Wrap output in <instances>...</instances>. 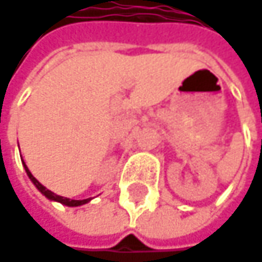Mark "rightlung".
Masks as SVG:
<instances>
[{
	"instance_id": "obj_1",
	"label": "right lung",
	"mask_w": 262,
	"mask_h": 262,
	"mask_svg": "<svg viewBox=\"0 0 262 262\" xmlns=\"http://www.w3.org/2000/svg\"><path fill=\"white\" fill-rule=\"evenodd\" d=\"M24 166H25V171H27V174H28V177L30 180L36 184V187L46 196V198H49V200H52V201H58L61 204H64V205H69V207H78V205H82L85 202H88L90 200H69V198H64V196H60V195H55L54 192H51V190H48L43 184H40L38 181L36 180V177L30 172V169L27 168V165L24 163Z\"/></svg>"
}]
</instances>
